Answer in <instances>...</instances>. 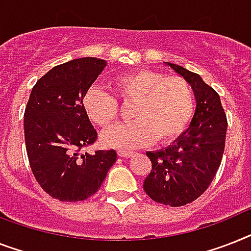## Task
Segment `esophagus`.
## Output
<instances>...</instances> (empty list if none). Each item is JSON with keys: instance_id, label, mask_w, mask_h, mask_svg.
Returning <instances> with one entry per match:
<instances>
[{"instance_id": "1", "label": "esophagus", "mask_w": 251, "mask_h": 251, "mask_svg": "<svg viewBox=\"0 0 251 251\" xmlns=\"http://www.w3.org/2000/svg\"><path fill=\"white\" fill-rule=\"evenodd\" d=\"M117 154H119L120 157H131L132 154H134V152H131V151H124V150H120L117 151Z\"/></svg>"}]
</instances>
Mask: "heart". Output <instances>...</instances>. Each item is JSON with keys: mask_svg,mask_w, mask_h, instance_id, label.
<instances>
[{"mask_svg": "<svg viewBox=\"0 0 251 251\" xmlns=\"http://www.w3.org/2000/svg\"><path fill=\"white\" fill-rule=\"evenodd\" d=\"M115 97L122 103H134L135 121L113 127L101 135L111 148H136L153 143H172L188 127L195 107V95L188 81L150 69H134L111 81ZM111 94L90 87L83 95L82 107L93 124L109 127L120 115L119 103Z\"/></svg>", "mask_w": 251, "mask_h": 251, "instance_id": "1", "label": "heart"}]
</instances>
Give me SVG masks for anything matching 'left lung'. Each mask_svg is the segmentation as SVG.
Instances as JSON below:
<instances>
[{
  "instance_id": "1",
  "label": "left lung",
  "mask_w": 251,
  "mask_h": 251,
  "mask_svg": "<svg viewBox=\"0 0 251 251\" xmlns=\"http://www.w3.org/2000/svg\"><path fill=\"white\" fill-rule=\"evenodd\" d=\"M188 81L196 98L189 127L165 150L147 152L152 170L144 192L158 203L183 206L199 199L213 182L226 146L227 117L213 87L188 69L166 63Z\"/></svg>"
}]
</instances>
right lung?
Returning a JSON list of instances; mask_svg holds the SVG:
<instances>
[{"label": "right lung", "instance_id": "right-lung-1", "mask_svg": "<svg viewBox=\"0 0 251 251\" xmlns=\"http://www.w3.org/2000/svg\"><path fill=\"white\" fill-rule=\"evenodd\" d=\"M107 66L79 58L50 69L32 89L24 112L30 169L41 188L59 201L93 196L117 160L115 150L79 154L98 138L82 107L83 95Z\"/></svg>", "mask_w": 251, "mask_h": 251}]
</instances>
